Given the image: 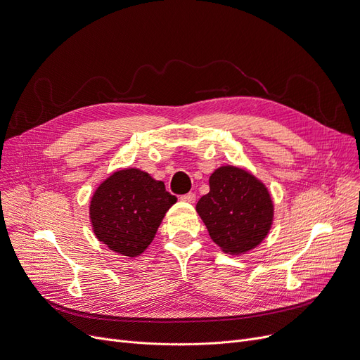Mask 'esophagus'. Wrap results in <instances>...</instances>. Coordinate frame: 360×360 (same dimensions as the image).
<instances>
[{"instance_id": "34e87169", "label": "esophagus", "mask_w": 360, "mask_h": 360, "mask_svg": "<svg viewBox=\"0 0 360 360\" xmlns=\"http://www.w3.org/2000/svg\"><path fill=\"white\" fill-rule=\"evenodd\" d=\"M180 199L183 200V202H189V204H193L196 200V195L195 193H186V195H181Z\"/></svg>"}]
</instances>
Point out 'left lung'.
<instances>
[{
	"label": "left lung",
	"instance_id": "1",
	"mask_svg": "<svg viewBox=\"0 0 360 360\" xmlns=\"http://www.w3.org/2000/svg\"><path fill=\"white\" fill-rule=\"evenodd\" d=\"M196 211L211 239L232 255L260 245L273 223V202L266 186L233 165L212 172L210 192L198 200Z\"/></svg>",
	"mask_w": 360,
	"mask_h": 360
}]
</instances>
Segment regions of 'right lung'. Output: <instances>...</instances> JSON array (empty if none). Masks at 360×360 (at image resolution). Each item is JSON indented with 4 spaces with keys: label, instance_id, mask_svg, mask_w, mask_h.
I'll use <instances>...</instances> for the list:
<instances>
[{
    "label": "right lung",
    "instance_id": "1",
    "mask_svg": "<svg viewBox=\"0 0 360 360\" xmlns=\"http://www.w3.org/2000/svg\"><path fill=\"white\" fill-rule=\"evenodd\" d=\"M177 198L165 184L137 168L115 171L96 189L90 220L96 238L113 252L137 257L153 240Z\"/></svg>",
    "mask_w": 360,
    "mask_h": 360
}]
</instances>
